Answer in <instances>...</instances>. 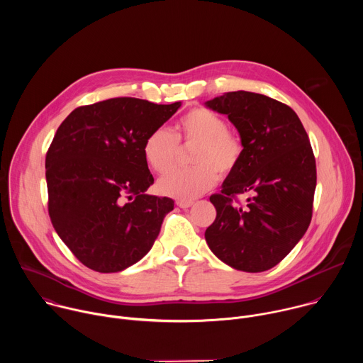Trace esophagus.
<instances>
[{"instance_id":"34e87169","label":"esophagus","mask_w":363,"mask_h":363,"mask_svg":"<svg viewBox=\"0 0 363 363\" xmlns=\"http://www.w3.org/2000/svg\"><path fill=\"white\" fill-rule=\"evenodd\" d=\"M192 203H194L192 201H182V199H178V201H177V205L179 206V208H189V206H191Z\"/></svg>"}]
</instances>
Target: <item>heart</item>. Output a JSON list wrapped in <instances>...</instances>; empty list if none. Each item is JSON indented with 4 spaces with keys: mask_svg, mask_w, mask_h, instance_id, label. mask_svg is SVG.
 Here are the masks:
<instances>
[{
    "mask_svg": "<svg viewBox=\"0 0 363 363\" xmlns=\"http://www.w3.org/2000/svg\"><path fill=\"white\" fill-rule=\"evenodd\" d=\"M182 146H195L189 169H174L158 181L164 195L191 201L211 189L218 174H233L244 155L241 138L227 128L225 121L213 111L196 108L185 113L175 126V135L167 128L153 129L143 142V158L147 167L164 174L169 171Z\"/></svg>",
    "mask_w": 363,
    "mask_h": 363,
    "instance_id": "1",
    "label": "heart"
}]
</instances>
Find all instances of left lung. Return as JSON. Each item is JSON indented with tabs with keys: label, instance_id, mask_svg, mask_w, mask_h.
Here are the masks:
<instances>
[{
	"label": "left lung",
	"instance_id": "1",
	"mask_svg": "<svg viewBox=\"0 0 363 363\" xmlns=\"http://www.w3.org/2000/svg\"><path fill=\"white\" fill-rule=\"evenodd\" d=\"M227 115L244 145L238 168L210 196L217 210L206 228L211 251L247 273L273 269L294 248L312 221L316 161L308 136L284 103L251 91H228L205 101ZM246 196L244 206L233 203Z\"/></svg>",
	"mask_w": 363,
	"mask_h": 363
}]
</instances>
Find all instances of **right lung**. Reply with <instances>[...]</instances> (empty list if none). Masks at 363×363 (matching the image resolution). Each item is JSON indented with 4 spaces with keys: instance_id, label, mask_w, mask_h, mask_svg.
Returning <instances> with one entry per match:
<instances>
[{
    "instance_id": "add662e5",
    "label": "right lung",
    "mask_w": 363,
    "mask_h": 363,
    "mask_svg": "<svg viewBox=\"0 0 363 363\" xmlns=\"http://www.w3.org/2000/svg\"><path fill=\"white\" fill-rule=\"evenodd\" d=\"M179 108L115 97L74 109L59 126L45 157L48 214L86 267L118 273L152 248L174 201L146 194L153 177L142 149Z\"/></svg>"
}]
</instances>
